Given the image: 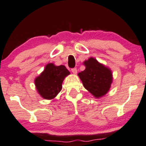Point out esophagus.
Segmentation results:
<instances>
[{"label": "esophagus", "instance_id": "esophagus-1", "mask_svg": "<svg viewBox=\"0 0 146 146\" xmlns=\"http://www.w3.org/2000/svg\"><path fill=\"white\" fill-rule=\"evenodd\" d=\"M72 73L74 74H76L77 69L76 68H72Z\"/></svg>", "mask_w": 146, "mask_h": 146}]
</instances>
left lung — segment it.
I'll list each match as a JSON object with an SVG mask.
<instances>
[{"label": "left lung", "mask_w": 146, "mask_h": 146, "mask_svg": "<svg viewBox=\"0 0 146 146\" xmlns=\"http://www.w3.org/2000/svg\"><path fill=\"white\" fill-rule=\"evenodd\" d=\"M85 70L78 74L83 86L96 98L109 92L113 82V73L109 68L90 57L83 62Z\"/></svg>", "instance_id": "left-lung-1"}]
</instances>
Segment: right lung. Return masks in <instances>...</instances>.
Returning <instances> with one entry per match:
<instances>
[{
  "mask_svg": "<svg viewBox=\"0 0 146 146\" xmlns=\"http://www.w3.org/2000/svg\"><path fill=\"white\" fill-rule=\"evenodd\" d=\"M70 74L66 66L48 64L42 72L35 78L37 92L44 99H54L62 90V82Z\"/></svg>",
  "mask_w": 146,
  "mask_h": 146,
  "instance_id": "add662e5",
  "label": "right lung"
}]
</instances>
